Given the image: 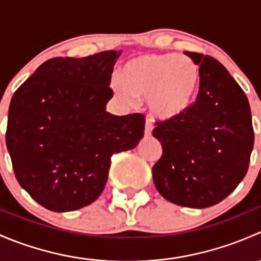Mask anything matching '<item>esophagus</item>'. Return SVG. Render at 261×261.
<instances>
[{"label":"esophagus","mask_w":261,"mask_h":261,"mask_svg":"<svg viewBox=\"0 0 261 261\" xmlns=\"http://www.w3.org/2000/svg\"><path fill=\"white\" fill-rule=\"evenodd\" d=\"M151 131H152V122L150 120H146L145 131H144V134H145V136H150L151 135Z\"/></svg>","instance_id":"esophagus-1"}]
</instances>
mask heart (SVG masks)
<instances>
[{
    "mask_svg": "<svg viewBox=\"0 0 261 261\" xmlns=\"http://www.w3.org/2000/svg\"><path fill=\"white\" fill-rule=\"evenodd\" d=\"M121 80L112 81V89L123 103L136 96L147 97L152 116L172 120L186 114L193 103L198 73L187 58L173 54H150L130 59L121 69Z\"/></svg>",
    "mask_w": 261,
    "mask_h": 261,
    "instance_id": "1",
    "label": "heart"
}]
</instances>
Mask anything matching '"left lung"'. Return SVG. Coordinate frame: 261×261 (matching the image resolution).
Segmentation results:
<instances>
[{
    "label": "left lung",
    "instance_id": "obj_1",
    "mask_svg": "<svg viewBox=\"0 0 261 261\" xmlns=\"http://www.w3.org/2000/svg\"><path fill=\"white\" fill-rule=\"evenodd\" d=\"M198 67L199 91L186 114L156 122L163 155L152 167L158 192L172 203L206 208L220 203L246 175L254 146L246 94L208 55L184 51Z\"/></svg>",
    "mask_w": 261,
    "mask_h": 261
}]
</instances>
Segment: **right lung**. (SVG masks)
Here are the masks:
<instances>
[{
    "label": "right lung",
    "instance_id": "right-lung-1",
    "mask_svg": "<svg viewBox=\"0 0 261 261\" xmlns=\"http://www.w3.org/2000/svg\"><path fill=\"white\" fill-rule=\"evenodd\" d=\"M121 51L44 62L12 96L6 146L16 179L39 204L69 212L96 201L111 156L144 136L141 114L106 111Z\"/></svg>",
    "mask_w": 261,
    "mask_h": 261
}]
</instances>
